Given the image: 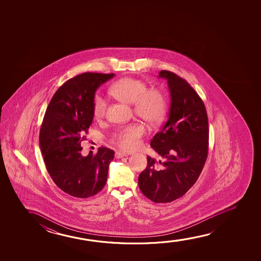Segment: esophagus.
I'll return each instance as SVG.
<instances>
[{
    "label": "esophagus",
    "mask_w": 261,
    "mask_h": 261,
    "mask_svg": "<svg viewBox=\"0 0 261 261\" xmlns=\"http://www.w3.org/2000/svg\"><path fill=\"white\" fill-rule=\"evenodd\" d=\"M125 156H127V154L123 152V151H116V153H115V157L118 158V159L125 157Z\"/></svg>",
    "instance_id": "obj_1"
}]
</instances>
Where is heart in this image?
<instances>
[{"label":"heart","instance_id":"1","mask_svg":"<svg viewBox=\"0 0 261 261\" xmlns=\"http://www.w3.org/2000/svg\"><path fill=\"white\" fill-rule=\"evenodd\" d=\"M146 83L140 79L124 77L119 79L110 87V93L116 99L125 103L133 104L134 111L139 118L148 123H157L164 117L166 99L163 93L156 88L147 89ZM106 101L102 97L96 95L93 99V117L97 119L106 114ZM144 134L141 125H129L117 129L111 140L124 150H133L140 145V138Z\"/></svg>","mask_w":261,"mask_h":261}]
</instances>
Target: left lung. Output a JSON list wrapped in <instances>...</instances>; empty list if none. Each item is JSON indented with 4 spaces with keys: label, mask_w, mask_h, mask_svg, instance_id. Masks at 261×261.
I'll list each match as a JSON object with an SVG mask.
<instances>
[{
    "label": "left lung",
    "mask_w": 261,
    "mask_h": 261,
    "mask_svg": "<svg viewBox=\"0 0 261 261\" xmlns=\"http://www.w3.org/2000/svg\"><path fill=\"white\" fill-rule=\"evenodd\" d=\"M171 97L168 121L150 141L161 156H147V167L139 175L141 192L156 203H168L185 195L195 184L207 157L208 120L198 93L175 73L161 70Z\"/></svg>",
    "instance_id": "8db88e82"
}]
</instances>
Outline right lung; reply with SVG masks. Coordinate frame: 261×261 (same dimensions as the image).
<instances>
[{
  "label": "right lung",
  "instance_id": "1",
  "mask_svg": "<svg viewBox=\"0 0 261 261\" xmlns=\"http://www.w3.org/2000/svg\"><path fill=\"white\" fill-rule=\"evenodd\" d=\"M113 76L91 72L75 75L54 93L43 117L39 143L47 171L71 196H93L106 185L114 150L101 146L84 157L81 142L93 122L95 91Z\"/></svg>",
  "mask_w": 261,
  "mask_h": 261
}]
</instances>
